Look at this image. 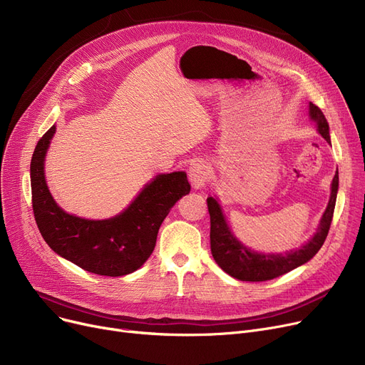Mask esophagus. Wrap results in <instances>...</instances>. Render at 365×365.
I'll list each match as a JSON object with an SVG mask.
<instances>
[{
  "label": "esophagus",
  "mask_w": 365,
  "mask_h": 365,
  "mask_svg": "<svg viewBox=\"0 0 365 365\" xmlns=\"http://www.w3.org/2000/svg\"><path fill=\"white\" fill-rule=\"evenodd\" d=\"M210 173H212L210 164L204 160H197L189 167V180L195 189H202L208 182Z\"/></svg>",
  "instance_id": "obj_1"
}]
</instances>
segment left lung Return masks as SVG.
<instances>
[{
	"label": "left lung",
	"instance_id": "8db88e82",
	"mask_svg": "<svg viewBox=\"0 0 365 365\" xmlns=\"http://www.w3.org/2000/svg\"><path fill=\"white\" fill-rule=\"evenodd\" d=\"M309 120L315 123L317 131L330 143L331 139L329 123L321 109L314 103H309ZM337 190L339 171L336 170L330 186L329 204L319 220L317 231L302 247L293 248L287 253H262L252 250L250 247L242 244L229 227L222 205L219 204V198L216 195L208 197L207 205L210 225H212L210 226V244H212V255L216 263L226 274L237 279L257 282L274 279L309 262L319 252L325 238H327L334 213Z\"/></svg>",
	"mask_w": 365,
	"mask_h": 365
}]
</instances>
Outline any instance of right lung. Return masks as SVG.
Returning <instances> with one entry per match:
<instances>
[{
  "instance_id": "1",
  "label": "right lung",
  "mask_w": 365,
  "mask_h": 365,
  "mask_svg": "<svg viewBox=\"0 0 365 365\" xmlns=\"http://www.w3.org/2000/svg\"><path fill=\"white\" fill-rule=\"evenodd\" d=\"M54 133L56 125L38 140L31 160L34 216L44 241L56 255L91 274L121 277L138 271L155 248L171 207L190 192L186 173H160L113 217L75 216L56 202L46 180V155Z\"/></svg>"
}]
</instances>
